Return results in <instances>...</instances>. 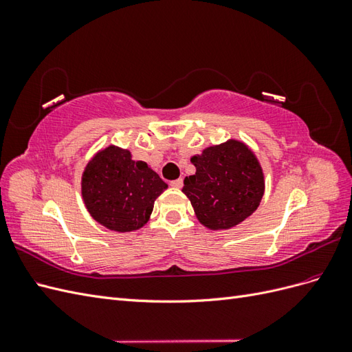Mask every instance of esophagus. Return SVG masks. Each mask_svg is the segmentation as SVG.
Wrapping results in <instances>:
<instances>
[{"instance_id":"esophagus-1","label":"esophagus","mask_w":352,"mask_h":352,"mask_svg":"<svg viewBox=\"0 0 352 352\" xmlns=\"http://www.w3.org/2000/svg\"><path fill=\"white\" fill-rule=\"evenodd\" d=\"M170 185H172L173 188H182V185H184V180L182 179H176V180H172V182H170Z\"/></svg>"}]
</instances>
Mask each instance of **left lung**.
<instances>
[{
	"instance_id": "left-lung-1",
	"label": "left lung",
	"mask_w": 352,
	"mask_h": 352,
	"mask_svg": "<svg viewBox=\"0 0 352 352\" xmlns=\"http://www.w3.org/2000/svg\"><path fill=\"white\" fill-rule=\"evenodd\" d=\"M195 175L185 177L182 192L198 220L211 230L239 225L260 206L263 170L250 148L235 140L208 146L190 158Z\"/></svg>"
}]
</instances>
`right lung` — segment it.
Returning a JSON list of instances; mask_svg holds the SVG:
<instances>
[{
  "label": "right lung",
  "mask_w": 352,
  "mask_h": 352,
  "mask_svg": "<svg viewBox=\"0 0 352 352\" xmlns=\"http://www.w3.org/2000/svg\"><path fill=\"white\" fill-rule=\"evenodd\" d=\"M167 184L131 151L110 145L85 167L82 197L89 214L114 232H132L150 219Z\"/></svg>",
  "instance_id": "obj_1"
}]
</instances>
